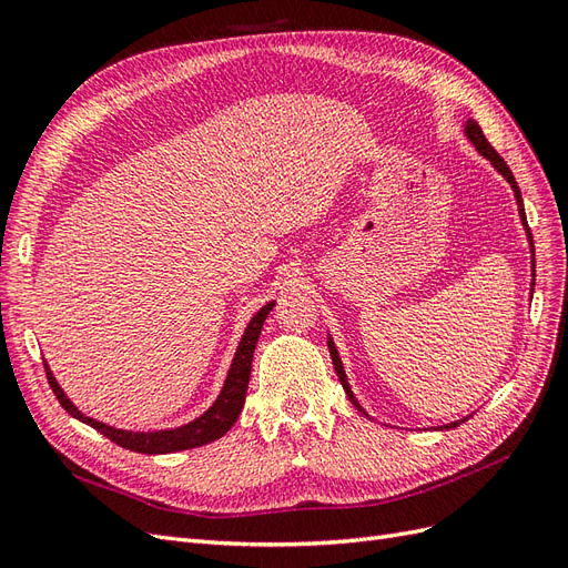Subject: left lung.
<instances>
[{"instance_id":"8db88e82","label":"left lung","mask_w":568,"mask_h":568,"mask_svg":"<svg viewBox=\"0 0 568 568\" xmlns=\"http://www.w3.org/2000/svg\"><path fill=\"white\" fill-rule=\"evenodd\" d=\"M464 134H467V140L476 146V151L480 153V156L484 159H488L490 161V165L497 170V173H500L507 182H509V186H511V192H514V199H517V209H519V217H521V225L526 227V236H528V244H530V253H532V236H530V230H528V222H526V211H524V199H521V192H519V184H517V180H514V175H511V170H509V165L505 163V159L500 156V153H497L493 146H490V142L486 140L484 136V130L478 128V123L476 120H467V123H464ZM532 265H536V257H532L530 261ZM536 274V272H532ZM530 284H536V282H530ZM326 346H329V353H332V359H334V369H336V374H338V382H341V386H343V390H346V395H348V400L363 412V415H367V412L363 409V405H359L357 400H355V395H353V390H351V384H348V379H346V369H343V363H341V357H338V351H336V346H334V341H332V336L326 338ZM369 417V415H367ZM469 417H464V419H457V422H450V424H443V426H438L440 432L443 428H455V426H459L462 422H467Z\"/></svg>"}]
</instances>
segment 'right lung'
<instances>
[{"instance_id": "obj_1", "label": "right lung", "mask_w": 568, "mask_h": 568, "mask_svg": "<svg viewBox=\"0 0 568 568\" xmlns=\"http://www.w3.org/2000/svg\"><path fill=\"white\" fill-rule=\"evenodd\" d=\"M272 307H274V301L263 305L261 311H257L251 317V322L246 324V332H244L242 341H239L232 367L227 372L225 386H222L217 400L209 409H205L201 417H196L194 422H189L184 426L161 428V432H125V428H115L104 422H97L88 415H82V412L71 403V398H68L63 388L59 386L57 376L51 374L49 365L44 363L49 386H51V390H54V395L68 415L84 422V424H90L92 428H97L99 434H104L106 438L118 443L120 448L132 450V453H144V455H168V453L199 448V445L213 443V440L225 436L234 426V422L239 419V415H242V407L246 403V388H248V379H251L253 351H255L257 336H261L263 324H265Z\"/></svg>"}]
</instances>
